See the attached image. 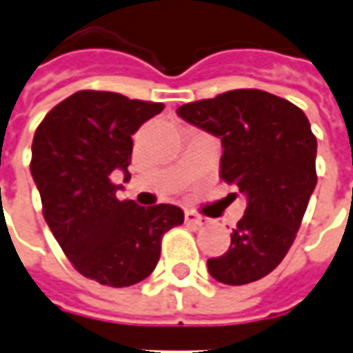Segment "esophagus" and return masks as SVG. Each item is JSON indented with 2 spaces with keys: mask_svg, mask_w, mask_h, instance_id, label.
Returning <instances> with one entry per match:
<instances>
[{
  "mask_svg": "<svg viewBox=\"0 0 353 353\" xmlns=\"http://www.w3.org/2000/svg\"><path fill=\"white\" fill-rule=\"evenodd\" d=\"M185 221L191 223V225H196V227H202V225H206V217H202V215L194 214V212H185Z\"/></svg>",
  "mask_w": 353,
  "mask_h": 353,
  "instance_id": "obj_1",
  "label": "esophagus"
}]
</instances>
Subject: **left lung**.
Masks as SVG:
<instances>
[{
    "instance_id": "left-lung-1",
    "label": "left lung",
    "mask_w": 353,
    "mask_h": 353,
    "mask_svg": "<svg viewBox=\"0 0 353 353\" xmlns=\"http://www.w3.org/2000/svg\"><path fill=\"white\" fill-rule=\"evenodd\" d=\"M177 115L221 138V179L248 200L225 255L208 270L227 285L261 280L280 265L318 183V141L301 109L257 88L185 103Z\"/></svg>"
}]
</instances>
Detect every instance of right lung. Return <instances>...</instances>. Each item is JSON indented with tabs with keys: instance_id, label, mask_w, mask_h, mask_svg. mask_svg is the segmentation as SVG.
<instances>
[{
	"instance_id": "right-lung-1",
	"label": "right lung",
	"mask_w": 353,
	"mask_h": 353,
	"mask_svg": "<svg viewBox=\"0 0 353 353\" xmlns=\"http://www.w3.org/2000/svg\"><path fill=\"white\" fill-rule=\"evenodd\" d=\"M164 105L123 94L79 90L37 126L30 172L43 217L75 270L111 288L145 280L161 257L164 232L183 223L181 208L119 200L130 179L132 134Z\"/></svg>"
}]
</instances>
